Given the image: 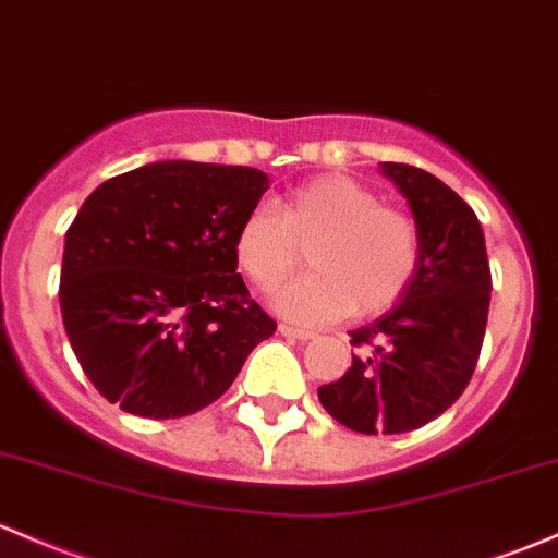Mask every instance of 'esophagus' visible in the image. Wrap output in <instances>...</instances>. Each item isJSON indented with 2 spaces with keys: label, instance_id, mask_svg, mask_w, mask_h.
<instances>
[{
  "label": "esophagus",
  "instance_id": "obj_1",
  "mask_svg": "<svg viewBox=\"0 0 558 558\" xmlns=\"http://www.w3.org/2000/svg\"><path fill=\"white\" fill-rule=\"evenodd\" d=\"M278 331L283 333V337H294V339H302V342H307V339H315L318 333L315 331H307V328H296V326H289V324H280Z\"/></svg>",
  "mask_w": 558,
  "mask_h": 558
}]
</instances>
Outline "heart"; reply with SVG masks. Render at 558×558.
I'll use <instances>...</instances> for the list:
<instances>
[{
  "label": "heart",
  "mask_w": 558,
  "mask_h": 558,
  "mask_svg": "<svg viewBox=\"0 0 558 558\" xmlns=\"http://www.w3.org/2000/svg\"><path fill=\"white\" fill-rule=\"evenodd\" d=\"M313 272L278 291L275 307L299 324L385 313L412 286L422 259L417 221L350 175H318L278 210H248L234 234V259L259 291H275L302 262Z\"/></svg>",
  "instance_id": "heart-1"
}]
</instances>
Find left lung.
Masks as SVG:
<instances>
[{"label":"left lung","instance_id":"obj_1","mask_svg":"<svg viewBox=\"0 0 558 558\" xmlns=\"http://www.w3.org/2000/svg\"><path fill=\"white\" fill-rule=\"evenodd\" d=\"M401 190L422 234L409 291L374 324L350 331L353 366L318 387L324 409L366 436L409 433L444 414L476 368L492 275L473 208L441 179L403 162L379 166Z\"/></svg>","mask_w":558,"mask_h":558}]
</instances>
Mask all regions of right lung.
I'll use <instances>...</instances> for the list:
<instances>
[{
	"instance_id": "add662e5",
	"label": "right lung",
	"mask_w": 558,
	"mask_h": 558,
	"mask_svg": "<svg viewBox=\"0 0 558 558\" xmlns=\"http://www.w3.org/2000/svg\"><path fill=\"white\" fill-rule=\"evenodd\" d=\"M267 186L256 168L162 160L82 203L58 296L82 372L109 403L149 420L201 412L272 337L234 259Z\"/></svg>"
}]
</instances>
